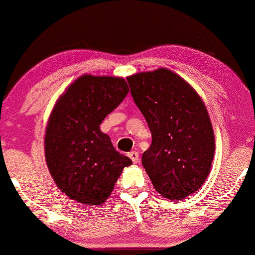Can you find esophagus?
Here are the masks:
<instances>
[{
  "instance_id": "1",
  "label": "esophagus",
  "mask_w": 255,
  "mask_h": 255,
  "mask_svg": "<svg viewBox=\"0 0 255 255\" xmlns=\"http://www.w3.org/2000/svg\"><path fill=\"white\" fill-rule=\"evenodd\" d=\"M128 157L131 158V161H132L134 164H137L138 162H139V153H138L137 151H131L128 152Z\"/></svg>"
}]
</instances>
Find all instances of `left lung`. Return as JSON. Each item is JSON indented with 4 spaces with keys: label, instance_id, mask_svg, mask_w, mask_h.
I'll use <instances>...</instances> for the list:
<instances>
[{
    "label": "left lung",
    "instance_id": "left-lung-1",
    "mask_svg": "<svg viewBox=\"0 0 255 255\" xmlns=\"http://www.w3.org/2000/svg\"><path fill=\"white\" fill-rule=\"evenodd\" d=\"M134 103L152 134L142 164L153 188L166 200H183L208 177L215 139L199 93L165 67L127 78Z\"/></svg>",
    "mask_w": 255,
    "mask_h": 255
}]
</instances>
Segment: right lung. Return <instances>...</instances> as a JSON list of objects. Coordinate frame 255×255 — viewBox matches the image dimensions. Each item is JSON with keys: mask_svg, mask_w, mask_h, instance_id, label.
<instances>
[{"mask_svg": "<svg viewBox=\"0 0 255 255\" xmlns=\"http://www.w3.org/2000/svg\"><path fill=\"white\" fill-rule=\"evenodd\" d=\"M123 78L84 74L56 100L45 132V158L56 187L71 200L99 206L132 161L116 151L100 124L123 102Z\"/></svg>", "mask_w": 255, "mask_h": 255, "instance_id": "right-lung-1", "label": "right lung"}]
</instances>
